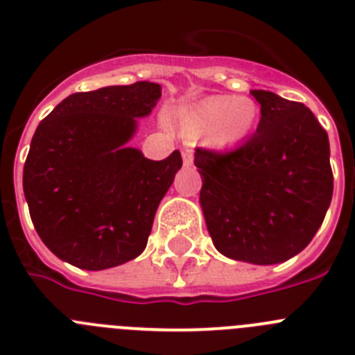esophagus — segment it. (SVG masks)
Instances as JSON below:
<instances>
[{"label": "esophagus", "instance_id": "esophagus-1", "mask_svg": "<svg viewBox=\"0 0 355 355\" xmlns=\"http://www.w3.org/2000/svg\"><path fill=\"white\" fill-rule=\"evenodd\" d=\"M193 163V153L190 149H183V165L184 167H190Z\"/></svg>", "mask_w": 355, "mask_h": 355}]
</instances>
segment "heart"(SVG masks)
<instances>
[{
	"label": "heart",
	"instance_id": "b5f03b06",
	"mask_svg": "<svg viewBox=\"0 0 355 355\" xmlns=\"http://www.w3.org/2000/svg\"><path fill=\"white\" fill-rule=\"evenodd\" d=\"M258 105L250 97L213 96L183 115V133L197 140L209 133L220 146H234L252 133Z\"/></svg>",
	"mask_w": 355,
	"mask_h": 355
}]
</instances>
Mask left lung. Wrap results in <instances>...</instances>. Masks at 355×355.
<instances>
[{
	"mask_svg": "<svg viewBox=\"0 0 355 355\" xmlns=\"http://www.w3.org/2000/svg\"><path fill=\"white\" fill-rule=\"evenodd\" d=\"M261 105L258 130L225 153L196 149L200 208L224 256L275 265L309 245L332 199L327 131L302 103L250 90Z\"/></svg>",
	"mask_w": 355,
	"mask_h": 355,
	"instance_id": "8db88e82",
	"label": "left lung"
}]
</instances>
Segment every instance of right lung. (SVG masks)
Segmentation results:
<instances>
[{
	"mask_svg": "<svg viewBox=\"0 0 355 355\" xmlns=\"http://www.w3.org/2000/svg\"><path fill=\"white\" fill-rule=\"evenodd\" d=\"M162 87L149 81L76 92L37 128L23 171L31 222L56 258L105 270L144 252L159 200L183 165L128 147Z\"/></svg>",
	"mask_w": 355,
	"mask_h": 355,
	"instance_id": "add662e5",
	"label": "right lung"
}]
</instances>
